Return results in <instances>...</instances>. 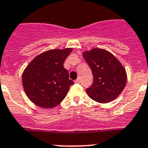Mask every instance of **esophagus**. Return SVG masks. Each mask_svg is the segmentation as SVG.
Listing matches in <instances>:
<instances>
[{
  "mask_svg": "<svg viewBox=\"0 0 148 148\" xmlns=\"http://www.w3.org/2000/svg\"><path fill=\"white\" fill-rule=\"evenodd\" d=\"M75 83H77V84H78V83H80V79H79V78L76 79V80H75Z\"/></svg>",
  "mask_w": 148,
  "mask_h": 148,
  "instance_id": "34e87169",
  "label": "esophagus"
}]
</instances>
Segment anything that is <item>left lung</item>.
<instances>
[{"instance_id":"1","label":"left lung","mask_w":148,"mask_h":148,"mask_svg":"<svg viewBox=\"0 0 148 148\" xmlns=\"http://www.w3.org/2000/svg\"><path fill=\"white\" fill-rule=\"evenodd\" d=\"M83 56L93 74V83L86 90L88 97L101 103L115 100L127 83L124 66L111 53L101 48L85 51Z\"/></svg>"}]
</instances>
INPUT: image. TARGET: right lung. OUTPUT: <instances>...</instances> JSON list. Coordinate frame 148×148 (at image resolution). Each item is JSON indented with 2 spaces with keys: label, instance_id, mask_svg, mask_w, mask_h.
<instances>
[{
  "label": "right lung",
  "instance_id": "obj_1",
  "mask_svg": "<svg viewBox=\"0 0 148 148\" xmlns=\"http://www.w3.org/2000/svg\"><path fill=\"white\" fill-rule=\"evenodd\" d=\"M72 48L49 50L36 56L24 69L22 84L28 98L36 106L53 108L60 104L74 84L63 67Z\"/></svg>",
  "mask_w": 148,
  "mask_h": 148
}]
</instances>
